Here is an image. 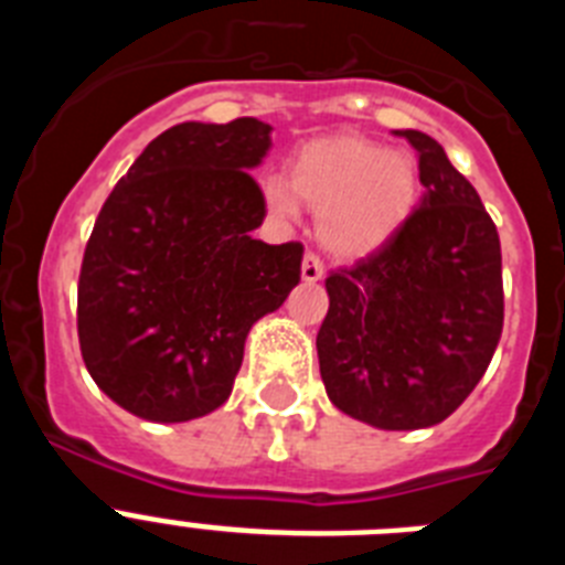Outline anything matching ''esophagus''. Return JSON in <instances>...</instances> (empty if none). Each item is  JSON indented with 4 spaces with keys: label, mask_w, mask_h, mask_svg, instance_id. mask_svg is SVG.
<instances>
[{
    "label": "esophagus",
    "mask_w": 565,
    "mask_h": 565,
    "mask_svg": "<svg viewBox=\"0 0 565 565\" xmlns=\"http://www.w3.org/2000/svg\"><path fill=\"white\" fill-rule=\"evenodd\" d=\"M322 274H326V266H322L319 254L306 252V257H302V279L306 282H317V279H322Z\"/></svg>",
    "instance_id": "34e87169"
}]
</instances>
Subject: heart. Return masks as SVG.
<instances>
[{
  "instance_id": "obj_1",
  "label": "heart",
  "mask_w": 565,
  "mask_h": 565,
  "mask_svg": "<svg viewBox=\"0 0 565 565\" xmlns=\"http://www.w3.org/2000/svg\"><path fill=\"white\" fill-rule=\"evenodd\" d=\"M416 167L362 138H322L299 149L291 183L271 178L263 189L268 212L291 221L299 198L319 212V237L331 252L359 257L379 248L416 203Z\"/></svg>"
}]
</instances>
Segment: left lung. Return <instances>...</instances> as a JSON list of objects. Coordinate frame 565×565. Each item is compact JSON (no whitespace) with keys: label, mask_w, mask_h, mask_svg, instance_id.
I'll list each match as a JSON object with an SVG mask.
<instances>
[{"label":"left lung","mask_w":565,"mask_h":565,"mask_svg":"<svg viewBox=\"0 0 565 565\" xmlns=\"http://www.w3.org/2000/svg\"><path fill=\"white\" fill-rule=\"evenodd\" d=\"M416 147L422 203L373 254L328 274L319 373L339 411L382 430L433 427L487 373L503 331L501 239L441 143Z\"/></svg>","instance_id":"1"}]
</instances>
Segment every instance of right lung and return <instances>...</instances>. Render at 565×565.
<instances>
[{
  "label": "right lung",
  "mask_w": 565,
  "mask_h": 565,
  "mask_svg": "<svg viewBox=\"0 0 565 565\" xmlns=\"http://www.w3.org/2000/svg\"><path fill=\"white\" fill-rule=\"evenodd\" d=\"M271 147L257 118L161 132L115 183L78 274V344L124 411L178 424L232 393L259 317L299 282L302 243L252 232L266 198L252 169Z\"/></svg>",
  "instance_id": "add662e5"
}]
</instances>
